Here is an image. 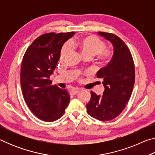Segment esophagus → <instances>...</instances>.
<instances>
[{
  "label": "esophagus",
  "mask_w": 155,
  "mask_h": 155,
  "mask_svg": "<svg viewBox=\"0 0 155 155\" xmlns=\"http://www.w3.org/2000/svg\"><path fill=\"white\" fill-rule=\"evenodd\" d=\"M78 91H79V89L78 88H73L70 91V94H71V95H75V94H77L78 92Z\"/></svg>",
  "instance_id": "esophagus-1"
}]
</instances>
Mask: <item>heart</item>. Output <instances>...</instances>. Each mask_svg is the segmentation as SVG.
Returning <instances> with one entry per match:
<instances>
[{"instance_id":"obj_1","label":"heart","mask_w":155,"mask_h":155,"mask_svg":"<svg viewBox=\"0 0 155 155\" xmlns=\"http://www.w3.org/2000/svg\"><path fill=\"white\" fill-rule=\"evenodd\" d=\"M79 48L83 57H94L101 54L104 51V45L102 41L95 36H87L75 41ZM72 50L71 44L67 42L63 46L61 52V59H64Z\"/></svg>"}]
</instances>
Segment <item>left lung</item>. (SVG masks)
<instances>
[{"mask_svg":"<svg viewBox=\"0 0 155 155\" xmlns=\"http://www.w3.org/2000/svg\"><path fill=\"white\" fill-rule=\"evenodd\" d=\"M99 36L111 44V59L97 72L103 81L102 96L91 91V99L86 104L87 114L101 121H109L121 114L130 98L135 83V65L131 53L119 37L112 33L98 32Z\"/></svg>","mask_w":155,"mask_h":155,"instance_id":"8db88e82","label":"left lung"}]
</instances>
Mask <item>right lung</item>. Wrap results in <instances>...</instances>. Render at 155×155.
I'll return each mask as SVG.
<instances>
[{"label": "right lung", "mask_w": 155, "mask_h": 155, "mask_svg": "<svg viewBox=\"0 0 155 155\" xmlns=\"http://www.w3.org/2000/svg\"><path fill=\"white\" fill-rule=\"evenodd\" d=\"M75 32L44 34L33 41L23 57L20 85L28 108L45 122L59 119L70 103L66 90L51 85L49 79L60 58L62 46Z\"/></svg>", "instance_id": "right-lung-1"}]
</instances>
